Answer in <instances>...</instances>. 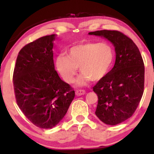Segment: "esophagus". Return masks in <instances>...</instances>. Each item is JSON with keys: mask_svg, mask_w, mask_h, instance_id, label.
Listing matches in <instances>:
<instances>
[{"mask_svg": "<svg viewBox=\"0 0 154 154\" xmlns=\"http://www.w3.org/2000/svg\"><path fill=\"white\" fill-rule=\"evenodd\" d=\"M85 94V91L84 90H77L75 91V94L77 96H81V95H83V94Z\"/></svg>", "mask_w": 154, "mask_h": 154, "instance_id": "obj_1", "label": "esophagus"}]
</instances>
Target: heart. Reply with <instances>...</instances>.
<instances>
[{
    "label": "heart",
    "mask_w": 154,
    "mask_h": 154,
    "mask_svg": "<svg viewBox=\"0 0 154 154\" xmlns=\"http://www.w3.org/2000/svg\"><path fill=\"white\" fill-rule=\"evenodd\" d=\"M114 52L107 43L86 42L74 45L68 50V55L59 54L56 60L57 69L66 82L71 83L76 75L78 68L82 73L78 85H84L91 80H102L112 66Z\"/></svg>",
    "instance_id": "obj_1"
}]
</instances>
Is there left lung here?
<instances>
[{
  "label": "left lung",
  "instance_id": "obj_1",
  "mask_svg": "<svg viewBox=\"0 0 154 154\" xmlns=\"http://www.w3.org/2000/svg\"><path fill=\"white\" fill-rule=\"evenodd\" d=\"M88 34L104 37L115 47L114 66L94 86L93 91L98 97L97 116L107 125H117L132 116L142 99L144 62L135 43L119 31L101 30Z\"/></svg>",
  "mask_w": 154,
  "mask_h": 154
}]
</instances>
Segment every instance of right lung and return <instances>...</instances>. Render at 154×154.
Listing matches in <instances>:
<instances>
[{"instance_id":"obj_1","label":"right lung","mask_w":154,"mask_h":154,"mask_svg":"<svg viewBox=\"0 0 154 154\" xmlns=\"http://www.w3.org/2000/svg\"><path fill=\"white\" fill-rule=\"evenodd\" d=\"M55 35L39 38L19 52L13 73L17 104L37 127L49 129L62 121L75 97L54 69Z\"/></svg>"}]
</instances>
